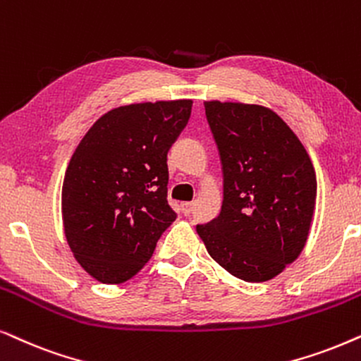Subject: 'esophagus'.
<instances>
[{"label":"esophagus","mask_w":361,"mask_h":361,"mask_svg":"<svg viewBox=\"0 0 361 361\" xmlns=\"http://www.w3.org/2000/svg\"><path fill=\"white\" fill-rule=\"evenodd\" d=\"M193 206H195V203H191V201H188V203L181 204V209H183V214L188 216V214L193 213Z\"/></svg>","instance_id":"1"}]
</instances>
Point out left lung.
<instances>
[{
	"mask_svg": "<svg viewBox=\"0 0 361 361\" xmlns=\"http://www.w3.org/2000/svg\"><path fill=\"white\" fill-rule=\"evenodd\" d=\"M223 165L218 218L196 226L209 256L246 282L271 281L309 238L317 178L309 153L271 109L204 102Z\"/></svg>",
	"mask_w": 361,
	"mask_h": 361,
	"instance_id": "8db88e82",
	"label": "left lung"
}]
</instances>
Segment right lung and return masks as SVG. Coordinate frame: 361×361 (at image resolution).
I'll return each instance as SVG.
<instances>
[{"label":"right lung","mask_w":361,"mask_h":361,"mask_svg":"<svg viewBox=\"0 0 361 361\" xmlns=\"http://www.w3.org/2000/svg\"><path fill=\"white\" fill-rule=\"evenodd\" d=\"M193 100L123 105L102 115L77 145L62 185L67 244L102 284L132 279L176 213L166 200V155Z\"/></svg>","instance_id":"add662e5"}]
</instances>
